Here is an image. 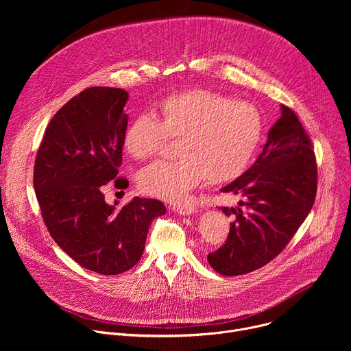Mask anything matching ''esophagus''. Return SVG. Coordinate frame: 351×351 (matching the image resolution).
I'll return each instance as SVG.
<instances>
[{
  "label": "esophagus",
  "mask_w": 351,
  "mask_h": 351,
  "mask_svg": "<svg viewBox=\"0 0 351 351\" xmlns=\"http://www.w3.org/2000/svg\"><path fill=\"white\" fill-rule=\"evenodd\" d=\"M176 214H180V215H191V214H195L197 213V208L195 207H193V206H183V207H180V206H178V207H173L172 208Z\"/></svg>",
  "instance_id": "1"
}]
</instances>
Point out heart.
<instances>
[{"label": "heart", "instance_id": "obj_1", "mask_svg": "<svg viewBox=\"0 0 351 351\" xmlns=\"http://www.w3.org/2000/svg\"><path fill=\"white\" fill-rule=\"evenodd\" d=\"M261 115L245 101L193 88L172 94L152 115H138L128 126L123 145L134 160L154 157L167 137L178 138L172 162H156L138 173L143 193L168 203H183L206 176L229 182L252 161L261 138Z\"/></svg>", "mask_w": 351, "mask_h": 351}]
</instances>
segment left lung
I'll list each match as a JSON object with an SVG mask.
<instances>
[{
    "label": "left lung",
    "mask_w": 351,
    "mask_h": 351,
    "mask_svg": "<svg viewBox=\"0 0 351 351\" xmlns=\"http://www.w3.org/2000/svg\"><path fill=\"white\" fill-rule=\"evenodd\" d=\"M221 191L240 194L226 243L208 254L214 271L244 275L272 261L310 214L317 194V165L311 141L295 114L280 106L257 161Z\"/></svg>",
    "instance_id": "1"
}]
</instances>
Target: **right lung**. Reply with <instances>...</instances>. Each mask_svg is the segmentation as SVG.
<instances>
[{
  "label": "right lung",
  "instance_id": "right-lung-1",
  "mask_svg": "<svg viewBox=\"0 0 351 351\" xmlns=\"http://www.w3.org/2000/svg\"><path fill=\"white\" fill-rule=\"evenodd\" d=\"M129 94L90 87L75 95L48 123L34 162V190L47 229L83 268L118 275L143 256L149 225L167 214L158 199L134 197L118 208L104 186L126 189L122 164Z\"/></svg>",
  "mask_w": 351,
  "mask_h": 351
}]
</instances>
